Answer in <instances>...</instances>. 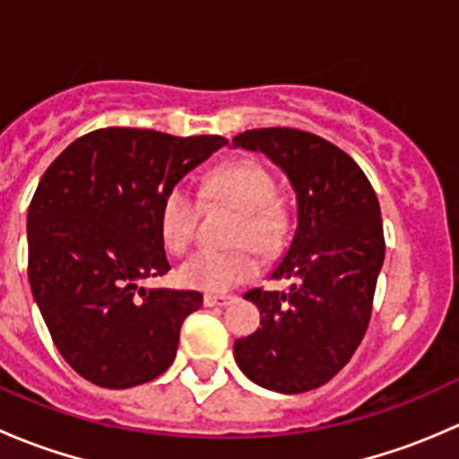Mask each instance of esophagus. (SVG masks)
I'll use <instances>...</instances> for the list:
<instances>
[{
	"label": "esophagus",
	"mask_w": 459,
	"mask_h": 459,
	"mask_svg": "<svg viewBox=\"0 0 459 459\" xmlns=\"http://www.w3.org/2000/svg\"><path fill=\"white\" fill-rule=\"evenodd\" d=\"M233 302L235 298L230 295H204V307H229Z\"/></svg>",
	"instance_id": "34e87169"
}]
</instances>
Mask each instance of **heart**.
<instances>
[{
  "mask_svg": "<svg viewBox=\"0 0 459 459\" xmlns=\"http://www.w3.org/2000/svg\"><path fill=\"white\" fill-rule=\"evenodd\" d=\"M208 197L233 204L242 211L233 233V251L202 248L179 266L178 277L186 289L224 293L257 273V257L248 247L264 255H275L286 242L289 217L275 195V179L259 161L238 160L221 166L208 178ZM202 202L184 184L166 193L160 208V233L166 247L182 253L195 239Z\"/></svg>",
  "mask_w": 459,
  "mask_h": 459,
  "instance_id": "heart-1",
  "label": "heart"
}]
</instances>
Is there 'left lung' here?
Here are the masks:
<instances>
[{"mask_svg": "<svg viewBox=\"0 0 459 459\" xmlns=\"http://www.w3.org/2000/svg\"><path fill=\"white\" fill-rule=\"evenodd\" d=\"M230 148L264 152L298 200V229L271 273L290 284L244 295L259 328L235 340V362L268 391H313L349 364L368 328L386 251L377 195L342 148L313 133L255 128Z\"/></svg>", "mask_w": 459, "mask_h": 459, "instance_id": "8db88e82", "label": "left lung"}]
</instances>
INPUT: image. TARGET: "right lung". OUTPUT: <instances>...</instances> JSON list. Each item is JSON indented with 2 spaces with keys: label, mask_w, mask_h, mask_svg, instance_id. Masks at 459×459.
<instances>
[{
  "label": "right lung",
  "mask_w": 459,
  "mask_h": 459,
  "mask_svg": "<svg viewBox=\"0 0 459 459\" xmlns=\"http://www.w3.org/2000/svg\"><path fill=\"white\" fill-rule=\"evenodd\" d=\"M100 128L48 166L29 206V281L62 358L88 382L131 388L173 364L202 293L143 289L170 271L160 233L166 193L224 146Z\"/></svg>",
  "instance_id": "add662e5"
}]
</instances>
